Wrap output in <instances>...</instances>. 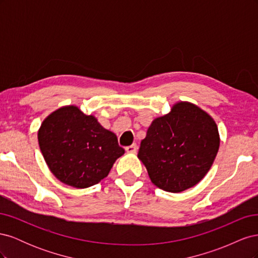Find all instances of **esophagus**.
<instances>
[{"instance_id":"esophagus-1","label":"esophagus","mask_w":258,"mask_h":258,"mask_svg":"<svg viewBox=\"0 0 258 258\" xmlns=\"http://www.w3.org/2000/svg\"><path fill=\"white\" fill-rule=\"evenodd\" d=\"M137 151H138V146H137V144H132V145L127 146V147H126V152H127V153H132V154H135V153H137Z\"/></svg>"}]
</instances>
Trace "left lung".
<instances>
[{
  "instance_id": "8db88e82",
  "label": "left lung",
  "mask_w": 258,
  "mask_h": 258,
  "mask_svg": "<svg viewBox=\"0 0 258 258\" xmlns=\"http://www.w3.org/2000/svg\"><path fill=\"white\" fill-rule=\"evenodd\" d=\"M220 147L214 119L189 102L175 103L171 112L153 120L138 157L154 185L181 192L208 173Z\"/></svg>"
}]
</instances>
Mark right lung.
<instances>
[{
	"mask_svg": "<svg viewBox=\"0 0 258 258\" xmlns=\"http://www.w3.org/2000/svg\"><path fill=\"white\" fill-rule=\"evenodd\" d=\"M37 139L51 173L75 188L98 184L124 153L115 134L75 105L62 106L46 117Z\"/></svg>",
	"mask_w": 258,
	"mask_h": 258,
	"instance_id": "1",
	"label": "right lung"
}]
</instances>
